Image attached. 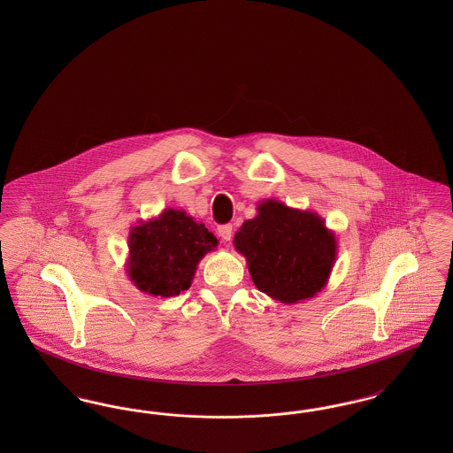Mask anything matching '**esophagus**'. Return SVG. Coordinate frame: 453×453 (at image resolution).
Returning <instances> with one entry per match:
<instances>
[{"mask_svg":"<svg viewBox=\"0 0 453 453\" xmlns=\"http://www.w3.org/2000/svg\"><path fill=\"white\" fill-rule=\"evenodd\" d=\"M217 234H219V237H222V241H231V237H233V226L231 224L220 226L217 229Z\"/></svg>","mask_w":453,"mask_h":453,"instance_id":"obj_1","label":"esophagus"}]
</instances>
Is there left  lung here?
<instances>
[{"mask_svg":"<svg viewBox=\"0 0 453 453\" xmlns=\"http://www.w3.org/2000/svg\"><path fill=\"white\" fill-rule=\"evenodd\" d=\"M234 234L251 280L273 301L297 303L316 297L329 280L338 244L318 212L266 198Z\"/></svg>","mask_w":453,"mask_h":453,"instance_id":"1","label":"left lung"}]
</instances>
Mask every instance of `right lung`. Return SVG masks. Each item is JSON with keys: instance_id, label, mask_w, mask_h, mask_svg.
<instances>
[{"instance_id": "add662e5", "label": "right lung", "mask_w": 453, "mask_h": 453, "mask_svg": "<svg viewBox=\"0 0 453 453\" xmlns=\"http://www.w3.org/2000/svg\"><path fill=\"white\" fill-rule=\"evenodd\" d=\"M130 281L154 297H176L188 290L196 266L219 244L217 237L185 211L165 209L150 220L130 227Z\"/></svg>"}]
</instances>
